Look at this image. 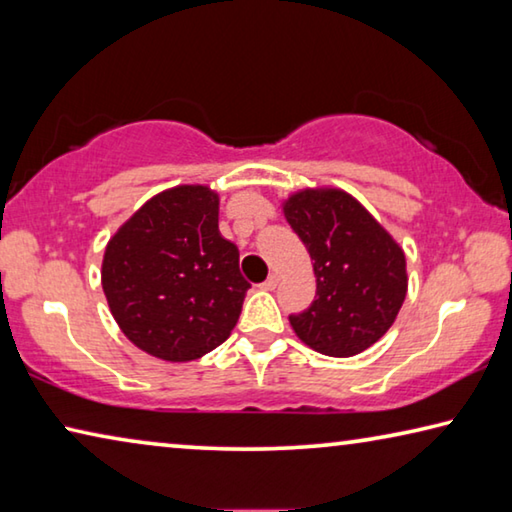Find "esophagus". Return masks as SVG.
I'll list each match as a JSON object with an SVG mask.
<instances>
[{"instance_id": "obj_1", "label": "esophagus", "mask_w": 512, "mask_h": 512, "mask_svg": "<svg viewBox=\"0 0 512 512\" xmlns=\"http://www.w3.org/2000/svg\"><path fill=\"white\" fill-rule=\"evenodd\" d=\"M277 282H280V280H277V275H268L266 280H264L262 284H259V287L266 289V291H273V289L277 287Z\"/></svg>"}]
</instances>
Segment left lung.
Segmentation results:
<instances>
[{
	"label": "left lung",
	"instance_id": "8db88e82",
	"mask_svg": "<svg viewBox=\"0 0 512 512\" xmlns=\"http://www.w3.org/2000/svg\"><path fill=\"white\" fill-rule=\"evenodd\" d=\"M307 246L316 298L291 314L302 343L327 357H354L395 323L406 298V259L395 239L341 189H305L284 203Z\"/></svg>",
	"mask_w": 512,
	"mask_h": 512
}]
</instances>
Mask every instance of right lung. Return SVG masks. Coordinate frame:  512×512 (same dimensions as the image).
<instances>
[{"label": "right lung", "mask_w": 512, "mask_h": 512, "mask_svg": "<svg viewBox=\"0 0 512 512\" xmlns=\"http://www.w3.org/2000/svg\"><path fill=\"white\" fill-rule=\"evenodd\" d=\"M101 284L121 332L164 361H194L228 339L250 284L219 232V196L180 185L146 201L108 241Z\"/></svg>", "instance_id": "obj_1"}]
</instances>
